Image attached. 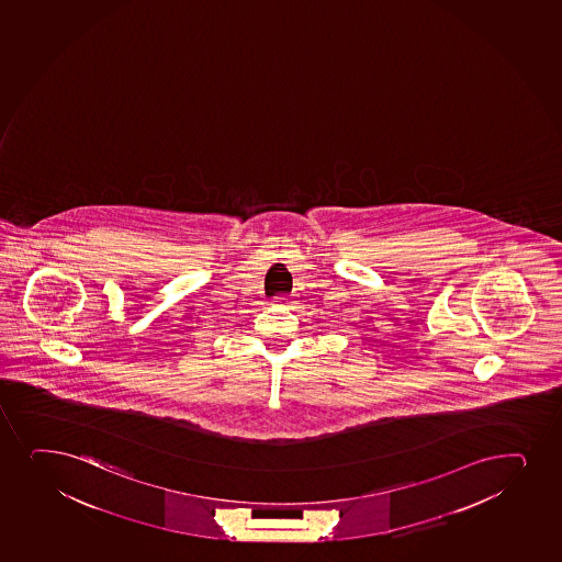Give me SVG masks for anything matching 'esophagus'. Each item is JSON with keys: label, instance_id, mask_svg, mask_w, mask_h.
Segmentation results:
<instances>
[{"label": "esophagus", "instance_id": "obj_1", "mask_svg": "<svg viewBox=\"0 0 562 562\" xmlns=\"http://www.w3.org/2000/svg\"><path fill=\"white\" fill-rule=\"evenodd\" d=\"M288 301H290V299H288V295H278L277 299H274V303H277L278 306H285V304H288Z\"/></svg>", "mask_w": 562, "mask_h": 562}]
</instances>
